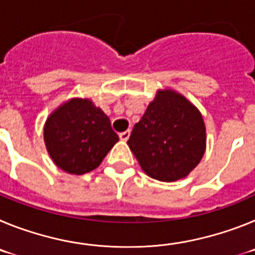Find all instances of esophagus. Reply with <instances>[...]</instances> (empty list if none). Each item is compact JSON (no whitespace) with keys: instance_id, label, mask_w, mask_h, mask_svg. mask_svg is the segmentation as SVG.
I'll return each instance as SVG.
<instances>
[{"instance_id":"esophagus-1","label":"esophagus","mask_w":255,"mask_h":255,"mask_svg":"<svg viewBox=\"0 0 255 255\" xmlns=\"http://www.w3.org/2000/svg\"><path fill=\"white\" fill-rule=\"evenodd\" d=\"M119 136H120L121 140L126 141V140H128V139H129V136H130V131H129V130H126V131L120 132V134H119Z\"/></svg>"}]
</instances>
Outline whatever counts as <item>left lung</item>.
I'll use <instances>...</instances> for the list:
<instances>
[{
	"label": "left lung",
	"instance_id": "1",
	"mask_svg": "<svg viewBox=\"0 0 255 255\" xmlns=\"http://www.w3.org/2000/svg\"><path fill=\"white\" fill-rule=\"evenodd\" d=\"M148 176L164 182L188 176L206 150L202 115L185 97L159 91L128 140Z\"/></svg>",
	"mask_w": 255,
	"mask_h": 255
}]
</instances>
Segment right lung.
Returning a JSON list of instances; mask_svg holds the SVG:
<instances>
[{
  "instance_id": "obj_1",
  "label": "right lung",
  "mask_w": 255,
  "mask_h": 255,
  "mask_svg": "<svg viewBox=\"0 0 255 255\" xmlns=\"http://www.w3.org/2000/svg\"><path fill=\"white\" fill-rule=\"evenodd\" d=\"M119 141L110 119L89 100H71L44 125V143L61 170L83 175L97 168Z\"/></svg>"
}]
</instances>
